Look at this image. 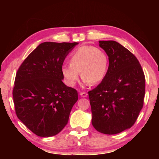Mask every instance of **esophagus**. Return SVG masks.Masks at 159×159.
<instances>
[{
  "instance_id": "1",
  "label": "esophagus",
  "mask_w": 159,
  "mask_h": 159,
  "mask_svg": "<svg viewBox=\"0 0 159 159\" xmlns=\"http://www.w3.org/2000/svg\"><path fill=\"white\" fill-rule=\"evenodd\" d=\"M80 95L81 97H83V98H86L87 96H88V93H80Z\"/></svg>"
}]
</instances>
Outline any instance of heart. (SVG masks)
I'll return each mask as SVG.
<instances>
[{
  "label": "heart",
  "instance_id": "obj_1",
  "mask_svg": "<svg viewBox=\"0 0 159 159\" xmlns=\"http://www.w3.org/2000/svg\"><path fill=\"white\" fill-rule=\"evenodd\" d=\"M69 61L70 64L62 65L61 68L65 83L69 87L75 85L80 74L84 84H95L101 82L107 73V54L96 47L84 45L78 48L71 54Z\"/></svg>",
  "mask_w": 159,
  "mask_h": 159
}]
</instances>
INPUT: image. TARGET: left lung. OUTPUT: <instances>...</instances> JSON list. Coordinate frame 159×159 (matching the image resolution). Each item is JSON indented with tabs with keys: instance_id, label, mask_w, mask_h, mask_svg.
I'll return each instance as SVG.
<instances>
[{
	"instance_id": "1",
	"label": "left lung",
	"mask_w": 159,
	"mask_h": 159,
	"mask_svg": "<svg viewBox=\"0 0 159 159\" xmlns=\"http://www.w3.org/2000/svg\"><path fill=\"white\" fill-rule=\"evenodd\" d=\"M109 65L102 82L89 91L92 125L106 134L129 129L142 109L145 92V75L137 58L119 43L99 41Z\"/></svg>"
}]
</instances>
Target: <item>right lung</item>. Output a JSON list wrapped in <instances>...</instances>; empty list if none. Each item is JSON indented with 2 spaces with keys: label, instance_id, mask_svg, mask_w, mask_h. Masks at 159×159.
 Segmentation results:
<instances>
[{
  "label": "right lung",
  "instance_id": "add662e5",
  "mask_svg": "<svg viewBox=\"0 0 159 159\" xmlns=\"http://www.w3.org/2000/svg\"><path fill=\"white\" fill-rule=\"evenodd\" d=\"M77 44L41 43L17 71L13 90L16 116L38 136L59 133L77 101V90L62 82L61 72L65 58Z\"/></svg>",
  "mask_w": 159,
  "mask_h": 159
}]
</instances>
